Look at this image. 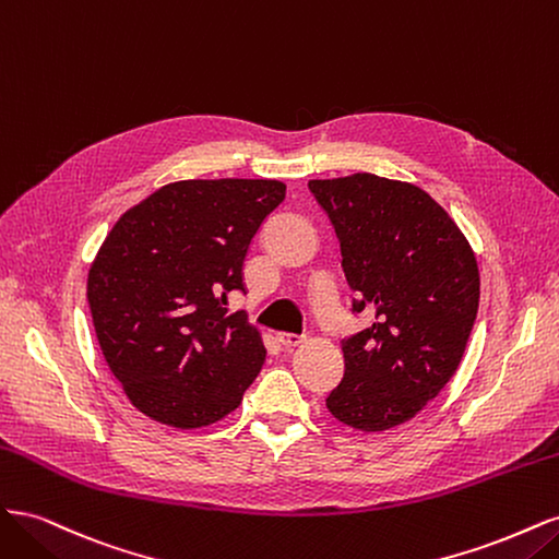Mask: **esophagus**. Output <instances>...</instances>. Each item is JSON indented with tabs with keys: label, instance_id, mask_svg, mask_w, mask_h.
<instances>
[{
	"label": "esophagus",
	"instance_id": "1",
	"mask_svg": "<svg viewBox=\"0 0 559 559\" xmlns=\"http://www.w3.org/2000/svg\"><path fill=\"white\" fill-rule=\"evenodd\" d=\"M302 337L296 335V333H277V343L284 347V349H292L296 345H300Z\"/></svg>",
	"mask_w": 559,
	"mask_h": 559
}]
</instances>
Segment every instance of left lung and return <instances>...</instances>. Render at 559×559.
<instances>
[{"label": "left lung", "mask_w": 559, "mask_h": 559, "mask_svg": "<svg viewBox=\"0 0 559 559\" xmlns=\"http://www.w3.org/2000/svg\"><path fill=\"white\" fill-rule=\"evenodd\" d=\"M308 189L341 242L352 314L373 312V324L343 337L345 376L326 408L354 429H392L436 399L464 357L480 300L476 257L413 183L361 173Z\"/></svg>", "instance_id": "8db88e82"}]
</instances>
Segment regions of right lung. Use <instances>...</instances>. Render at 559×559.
Segmentation results:
<instances>
[{
    "label": "right lung",
    "mask_w": 559,
    "mask_h": 559,
    "mask_svg": "<svg viewBox=\"0 0 559 559\" xmlns=\"http://www.w3.org/2000/svg\"><path fill=\"white\" fill-rule=\"evenodd\" d=\"M275 179L167 183L118 218L88 273L99 347L134 408L177 429L226 417L265 361L245 294L253 235L284 200Z\"/></svg>",
    "instance_id": "obj_1"
}]
</instances>
